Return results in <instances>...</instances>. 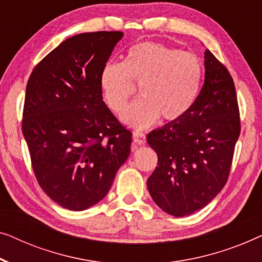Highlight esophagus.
Here are the masks:
<instances>
[{
  "mask_svg": "<svg viewBox=\"0 0 262 262\" xmlns=\"http://www.w3.org/2000/svg\"><path fill=\"white\" fill-rule=\"evenodd\" d=\"M133 140H134V142L138 143V145H145L146 142V135L143 134V133L141 132H138L135 130L134 133H133Z\"/></svg>",
  "mask_w": 262,
  "mask_h": 262,
  "instance_id": "obj_1",
  "label": "esophagus"
}]
</instances>
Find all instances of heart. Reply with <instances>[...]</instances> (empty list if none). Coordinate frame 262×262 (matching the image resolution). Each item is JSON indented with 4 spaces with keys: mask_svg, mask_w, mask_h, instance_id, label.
Returning <instances> with one entry per match:
<instances>
[{
    "mask_svg": "<svg viewBox=\"0 0 262 262\" xmlns=\"http://www.w3.org/2000/svg\"><path fill=\"white\" fill-rule=\"evenodd\" d=\"M203 62L192 53L145 41L132 46L123 64L103 66L99 84L106 105L113 113L122 114L140 86L142 98L133 103L122 119L129 126L143 129L161 117L172 122L190 112L200 95L203 82Z\"/></svg>",
    "mask_w": 262,
    "mask_h": 262,
    "instance_id": "1",
    "label": "heart"
}]
</instances>
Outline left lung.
Returning a JSON list of instances; mask_svg holds the SVG:
<instances>
[{"instance_id":"left-lung-1","label":"left lung","mask_w":262,"mask_h":262,"mask_svg":"<svg viewBox=\"0 0 262 262\" xmlns=\"http://www.w3.org/2000/svg\"><path fill=\"white\" fill-rule=\"evenodd\" d=\"M203 88L189 113L147 135L158 166L147 180L153 201L176 217L208 205L226 185L241 122L229 71L205 51Z\"/></svg>"}]
</instances>
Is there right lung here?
<instances>
[{
    "label": "right lung",
    "instance_id": "1",
    "mask_svg": "<svg viewBox=\"0 0 262 262\" xmlns=\"http://www.w3.org/2000/svg\"><path fill=\"white\" fill-rule=\"evenodd\" d=\"M122 32L66 39L33 69L22 133L39 185L53 202L80 211L109 192L130 153L132 133L103 101L99 76Z\"/></svg>",
    "mask_w": 262,
    "mask_h": 262
}]
</instances>
